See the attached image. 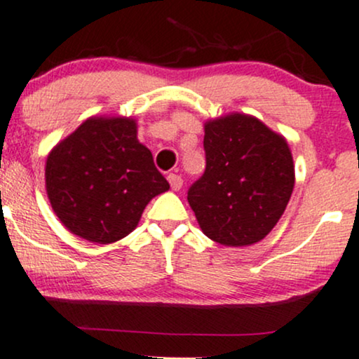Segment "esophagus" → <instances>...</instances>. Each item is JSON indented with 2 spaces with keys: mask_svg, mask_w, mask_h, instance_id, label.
Returning <instances> with one entry per match:
<instances>
[{
  "mask_svg": "<svg viewBox=\"0 0 359 359\" xmlns=\"http://www.w3.org/2000/svg\"><path fill=\"white\" fill-rule=\"evenodd\" d=\"M168 181L169 184H171V190L178 191L181 187H183V180H181L180 175H175V172H171V175H168Z\"/></svg>",
  "mask_w": 359,
  "mask_h": 359,
  "instance_id": "1",
  "label": "esophagus"
}]
</instances>
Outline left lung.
I'll list each match as a JSON object with an SVG mask.
<instances>
[{
  "label": "left lung",
  "instance_id": "1",
  "mask_svg": "<svg viewBox=\"0 0 359 359\" xmlns=\"http://www.w3.org/2000/svg\"><path fill=\"white\" fill-rule=\"evenodd\" d=\"M207 168L188 190L201 232L243 248L271 232L287 208L295 166L287 139L245 114L205 122Z\"/></svg>",
  "mask_w": 359,
  "mask_h": 359
}]
</instances>
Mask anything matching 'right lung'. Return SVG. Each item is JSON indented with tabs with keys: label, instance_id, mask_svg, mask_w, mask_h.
<instances>
[{
	"label": "right lung",
	"instance_id": "1",
	"mask_svg": "<svg viewBox=\"0 0 359 359\" xmlns=\"http://www.w3.org/2000/svg\"><path fill=\"white\" fill-rule=\"evenodd\" d=\"M46 190L74 236L111 244L128 236L154 196L169 190L130 116H90L52 147Z\"/></svg>",
	"mask_w": 359,
	"mask_h": 359
}]
</instances>
